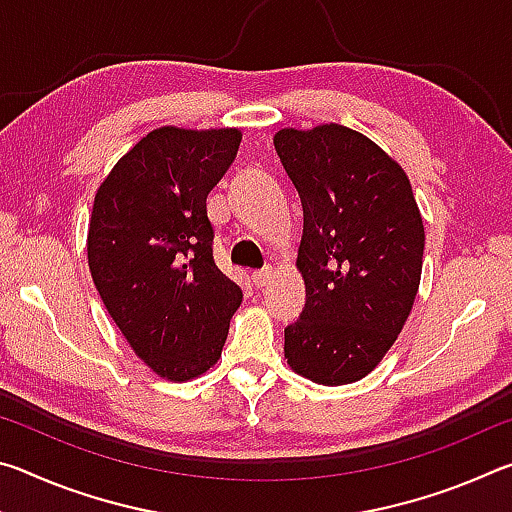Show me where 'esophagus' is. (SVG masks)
I'll list each match as a JSON object with an SVG mask.
<instances>
[{
	"instance_id": "1",
	"label": "esophagus",
	"mask_w": 512,
	"mask_h": 512,
	"mask_svg": "<svg viewBox=\"0 0 512 512\" xmlns=\"http://www.w3.org/2000/svg\"><path fill=\"white\" fill-rule=\"evenodd\" d=\"M273 268L271 266H266V268H262V271H253V275H250V280H253V284L257 289H262V287H266L268 282L273 280Z\"/></svg>"
}]
</instances>
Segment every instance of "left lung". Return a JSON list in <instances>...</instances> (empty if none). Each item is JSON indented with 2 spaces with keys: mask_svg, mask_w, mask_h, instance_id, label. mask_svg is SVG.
<instances>
[{
  "mask_svg": "<svg viewBox=\"0 0 512 512\" xmlns=\"http://www.w3.org/2000/svg\"><path fill=\"white\" fill-rule=\"evenodd\" d=\"M275 151L305 214V309L284 359L323 386L366 377L391 350L420 287L424 225L404 169L352 128H282Z\"/></svg>",
  "mask_w": 512,
  "mask_h": 512,
  "instance_id": "8db88e82",
  "label": "left lung"
}]
</instances>
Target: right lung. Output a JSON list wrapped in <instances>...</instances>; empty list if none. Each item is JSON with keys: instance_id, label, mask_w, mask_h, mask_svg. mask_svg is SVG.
I'll use <instances>...</instances> for the list:
<instances>
[{"instance_id": "right-lung-1", "label": "right lung", "mask_w": 512, "mask_h": 512, "mask_svg": "<svg viewBox=\"0 0 512 512\" xmlns=\"http://www.w3.org/2000/svg\"><path fill=\"white\" fill-rule=\"evenodd\" d=\"M239 142V128H155L94 196V287L133 352L162 379L189 381L210 370L244 298L214 264L207 219V194Z\"/></svg>"}]
</instances>
